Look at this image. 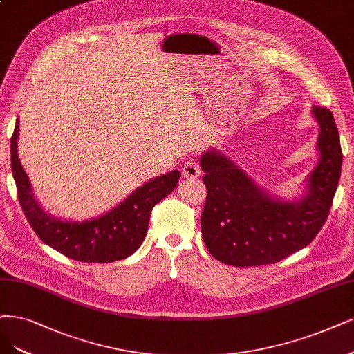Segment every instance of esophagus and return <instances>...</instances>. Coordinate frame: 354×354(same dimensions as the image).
Masks as SVG:
<instances>
[{
    "mask_svg": "<svg viewBox=\"0 0 354 354\" xmlns=\"http://www.w3.org/2000/svg\"><path fill=\"white\" fill-rule=\"evenodd\" d=\"M201 175V170H200V165L197 162H187L184 165V167H182V176L184 178H191V179H195L198 178Z\"/></svg>",
    "mask_w": 354,
    "mask_h": 354,
    "instance_id": "esophagus-1",
    "label": "esophagus"
}]
</instances>
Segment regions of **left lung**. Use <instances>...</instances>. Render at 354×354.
<instances>
[{
	"instance_id": "8db88e82",
	"label": "left lung",
	"mask_w": 354,
	"mask_h": 354,
	"mask_svg": "<svg viewBox=\"0 0 354 354\" xmlns=\"http://www.w3.org/2000/svg\"><path fill=\"white\" fill-rule=\"evenodd\" d=\"M319 125V162L308 176L302 198L286 201L258 187L221 151H205L200 165L207 200L203 239L220 263L233 267L274 264L308 246L330 214L342 174L343 153L328 108L313 106Z\"/></svg>"
}]
</instances>
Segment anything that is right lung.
Instances as JSON below:
<instances>
[{
  "instance_id": "1",
  "label": "right lung",
  "mask_w": 354,
  "mask_h": 354,
  "mask_svg": "<svg viewBox=\"0 0 354 354\" xmlns=\"http://www.w3.org/2000/svg\"><path fill=\"white\" fill-rule=\"evenodd\" d=\"M19 121L11 137V170L21 210L46 245L82 263H113L133 255L147 234L153 207L172 192L180 178L178 170L157 176L118 204L111 212L84 221L61 220L44 212L35 198L29 176L17 154Z\"/></svg>"
}]
</instances>
